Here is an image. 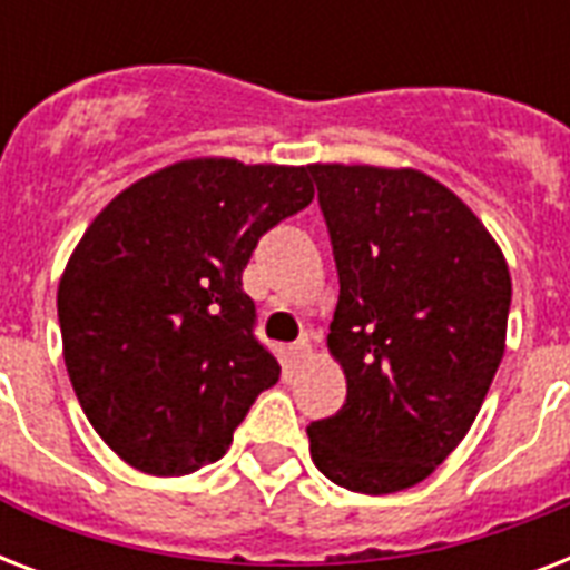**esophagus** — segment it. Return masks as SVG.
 <instances>
[{"mask_svg":"<svg viewBox=\"0 0 570 570\" xmlns=\"http://www.w3.org/2000/svg\"><path fill=\"white\" fill-rule=\"evenodd\" d=\"M311 355H313V348H311V343H307V337H302L298 343H293V346H289V357H293L295 364H304V361H307Z\"/></svg>","mask_w":570,"mask_h":570,"instance_id":"obj_1","label":"esophagus"}]
</instances>
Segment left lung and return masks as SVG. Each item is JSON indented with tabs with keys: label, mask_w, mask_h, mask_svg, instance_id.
<instances>
[{
	"label": "left lung",
	"mask_w": 570,
	"mask_h": 570,
	"mask_svg": "<svg viewBox=\"0 0 570 570\" xmlns=\"http://www.w3.org/2000/svg\"><path fill=\"white\" fill-rule=\"evenodd\" d=\"M340 275L328 352L346 402L307 425L340 488L393 494L450 455L505 352L512 277L473 209L416 168L307 165Z\"/></svg>",
	"instance_id": "1"
}]
</instances>
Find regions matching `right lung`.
I'll return each instance as SVG.
<instances>
[{"label":"right lung","instance_id":"add662e5","mask_svg":"<svg viewBox=\"0 0 570 570\" xmlns=\"http://www.w3.org/2000/svg\"><path fill=\"white\" fill-rule=\"evenodd\" d=\"M311 200L307 165L200 156L141 177L88 224L58 281L61 346L88 423L129 468L213 464L275 384L242 272Z\"/></svg>","mask_w":570,"mask_h":570}]
</instances>
